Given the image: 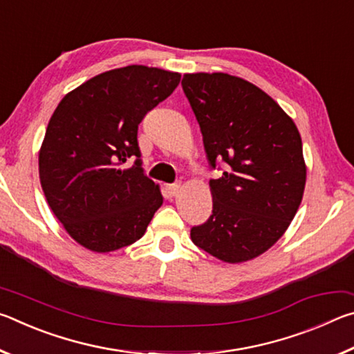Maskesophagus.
<instances>
[{
  "instance_id": "esophagus-1",
  "label": "esophagus",
  "mask_w": 354,
  "mask_h": 354,
  "mask_svg": "<svg viewBox=\"0 0 354 354\" xmlns=\"http://www.w3.org/2000/svg\"><path fill=\"white\" fill-rule=\"evenodd\" d=\"M179 189H181V184H169L167 185V192H169V194L171 195V196H175L178 192H179Z\"/></svg>"
}]
</instances>
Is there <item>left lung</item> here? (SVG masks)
Returning a JSON list of instances; mask_svg holds the SVG:
<instances>
[{
    "label": "left lung",
    "instance_id": "obj_1",
    "mask_svg": "<svg viewBox=\"0 0 354 354\" xmlns=\"http://www.w3.org/2000/svg\"><path fill=\"white\" fill-rule=\"evenodd\" d=\"M183 91L200 124L212 169V215L194 226L196 247L230 263L254 259L295 217L306 184L293 120L254 84L227 73H187Z\"/></svg>",
    "mask_w": 354,
    "mask_h": 354
}]
</instances>
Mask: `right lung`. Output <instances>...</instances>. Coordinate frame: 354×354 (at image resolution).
<instances>
[{"label":"right lung","mask_w":354,"mask_h":354,"mask_svg":"<svg viewBox=\"0 0 354 354\" xmlns=\"http://www.w3.org/2000/svg\"><path fill=\"white\" fill-rule=\"evenodd\" d=\"M179 81L175 71L145 65L104 71L65 95L51 115L40 184L53 214L87 250L139 241L162 206L159 185L143 173L137 129Z\"/></svg>","instance_id":"1"}]
</instances>
